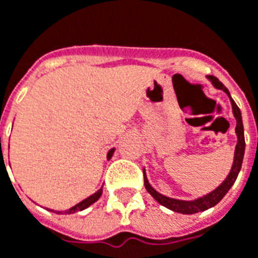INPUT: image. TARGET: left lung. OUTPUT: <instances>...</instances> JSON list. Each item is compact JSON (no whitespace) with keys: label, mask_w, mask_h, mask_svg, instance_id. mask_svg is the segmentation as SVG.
Here are the masks:
<instances>
[{"label":"left lung","mask_w":258,"mask_h":258,"mask_svg":"<svg viewBox=\"0 0 258 258\" xmlns=\"http://www.w3.org/2000/svg\"><path fill=\"white\" fill-rule=\"evenodd\" d=\"M207 79L210 80L211 84L216 87L217 90H222L228 96H229V101H231V105H232V113L233 117L236 120V128H235V133H236V137H238V142H236V146H235V153H233V163L232 167H231V171L227 175V178L222 181L221 184L217 186L216 189L211 190L205 196L202 198H198L195 200H182V199H174V198H168V196H164V195L159 194L148 181V177H146L145 168H144V182H145V188L149 194L153 196V199L159 202L160 205L167 207L170 210L175 211V213H181V214H195V213H200V211H205L207 209H210L213 206H216L220 200L227 195V192L231 189V186L233 185V182L238 178V174L240 171V167H242V162H243V155H244V133H243V123H242V114H240V109L238 107V105L233 102V99L229 95V91L222 85V83H220V80L214 77V76H207Z\"/></svg>","instance_id":"8db88e82"}]
</instances>
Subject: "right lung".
I'll list each match as a JSON object with an SVG mask.
<instances>
[{
    "instance_id": "obj_1",
    "label": "right lung",
    "mask_w": 258,
    "mask_h": 258,
    "mask_svg": "<svg viewBox=\"0 0 258 258\" xmlns=\"http://www.w3.org/2000/svg\"><path fill=\"white\" fill-rule=\"evenodd\" d=\"M1 140V138H0ZM0 146H1V142H0ZM113 153H114V148H112L110 151L107 152V160L110 159V157L113 156ZM102 190H103V186H102L101 189H98L95 192V194H92L91 196H88V198H85L84 200H81L80 203H77V205H74L73 207H70V209H68V210H62V211H56V210H51V211H55L56 214H73V213H77V211H83L85 210L87 207H90L91 205H94L96 200L101 198L102 195ZM49 210V209H48Z\"/></svg>"
}]
</instances>
